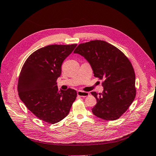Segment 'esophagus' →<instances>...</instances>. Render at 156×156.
Wrapping results in <instances>:
<instances>
[{
	"label": "esophagus",
	"mask_w": 156,
	"mask_h": 156,
	"mask_svg": "<svg viewBox=\"0 0 156 156\" xmlns=\"http://www.w3.org/2000/svg\"><path fill=\"white\" fill-rule=\"evenodd\" d=\"M77 94L78 96H80V97H86V96H88L89 95V93H87V92L78 90L77 92Z\"/></svg>",
	"instance_id": "1"
}]
</instances>
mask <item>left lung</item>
Masks as SVG:
<instances>
[{"label":"left lung","mask_w":156,"mask_h":156,"mask_svg":"<svg viewBox=\"0 0 156 156\" xmlns=\"http://www.w3.org/2000/svg\"><path fill=\"white\" fill-rule=\"evenodd\" d=\"M74 53L83 56L90 64L94 76L103 80L102 93L91 92L97 101L92 112L105 120L119 118L136 94L135 73L128 58L115 46L98 40L79 44Z\"/></svg>","instance_id":"8db88e82"}]
</instances>
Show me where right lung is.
Listing matches in <instances>:
<instances>
[{"label": "right lung", "mask_w": 156, "mask_h": 156, "mask_svg": "<svg viewBox=\"0 0 156 156\" xmlns=\"http://www.w3.org/2000/svg\"><path fill=\"white\" fill-rule=\"evenodd\" d=\"M77 44L49 45L38 49L23 65L18 82L22 101L34 115L54 124L65 118L77 96L76 91L58 90L56 80L62 64Z\"/></svg>", "instance_id": "obj_1"}]
</instances>
